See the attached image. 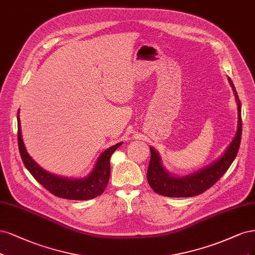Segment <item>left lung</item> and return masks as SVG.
<instances>
[{
    "mask_svg": "<svg viewBox=\"0 0 255 255\" xmlns=\"http://www.w3.org/2000/svg\"><path fill=\"white\" fill-rule=\"evenodd\" d=\"M230 83H231L233 88L238 105V128L232 143L229 145L223 157L205 168L196 171L195 174L182 178H176L169 175L163 168L160 155L152 147H150V162L148 170H147V180H148V183L153 192L165 197H172V198L200 195L201 193L209 190L212 185H214L224 176L228 168L231 166L238 152V149H240L243 122L242 105L240 98H238L237 92L231 79H230Z\"/></svg>",
    "mask_w": 255,
    "mask_h": 255,
    "instance_id": "obj_1",
    "label": "left lung"
}]
</instances>
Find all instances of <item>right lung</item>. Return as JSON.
Instances as JSON below:
<instances>
[{"label":"right lung","mask_w":255,"mask_h":255,"mask_svg":"<svg viewBox=\"0 0 255 255\" xmlns=\"http://www.w3.org/2000/svg\"><path fill=\"white\" fill-rule=\"evenodd\" d=\"M18 144L22 161L32 177L53 195L70 200H90L104 193L110 178V158L112 153L122 145V143H119L105 150L98 158L94 169L88 177L84 179H67L45 171L29 157L22 139L19 116Z\"/></svg>","instance_id":"obj_1"}]
</instances>
